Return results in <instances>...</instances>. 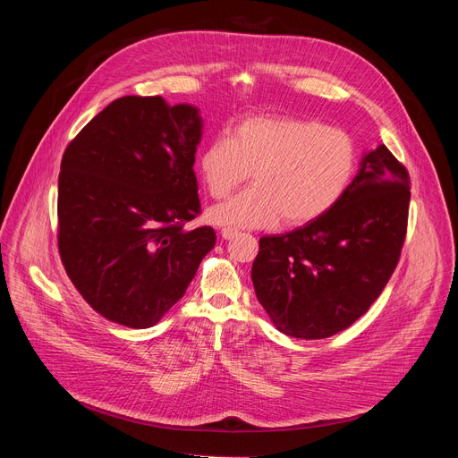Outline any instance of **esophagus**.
Returning <instances> with one entry per match:
<instances>
[{"instance_id":"34e87169","label":"esophagus","mask_w":458,"mask_h":458,"mask_svg":"<svg viewBox=\"0 0 458 458\" xmlns=\"http://www.w3.org/2000/svg\"><path fill=\"white\" fill-rule=\"evenodd\" d=\"M237 235H239V230H235V228H223L221 230V237L226 239V241H230V239H233Z\"/></svg>"}]
</instances>
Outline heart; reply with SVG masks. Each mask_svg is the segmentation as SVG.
<instances>
[{
	"mask_svg": "<svg viewBox=\"0 0 458 458\" xmlns=\"http://www.w3.org/2000/svg\"><path fill=\"white\" fill-rule=\"evenodd\" d=\"M357 166L352 136L320 121L259 115L217 136L199 159L210 198L223 199L251 174L253 186L214 207L208 219L228 228L302 226L328 214Z\"/></svg>",
	"mask_w": 458,
	"mask_h": 458,
	"instance_id": "obj_1",
	"label": "heart"
}]
</instances>
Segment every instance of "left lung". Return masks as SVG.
<instances>
[{
  "label": "left lung",
  "instance_id": "8db88e82",
  "mask_svg": "<svg viewBox=\"0 0 458 458\" xmlns=\"http://www.w3.org/2000/svg\"><path fill=\"white\" fill-rule=\"evenodd\" d=\"M410 195L408 170L378 145L328 214L259 239L251 281L279 332L326 339L369 310L399 263Z\"/></svg>",
  "mask_w": 458,
  "mask_h": 458
}]
</instances>
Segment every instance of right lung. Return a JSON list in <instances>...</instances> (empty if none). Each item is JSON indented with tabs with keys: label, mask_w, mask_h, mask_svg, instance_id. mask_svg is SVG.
Here are the masks:
<instances>
[{
	"label": "right lung",
	"mask_w": 458,
	"mask_h": 458,
	"mask_svg": "<svg viewBox=\"0 0 458 458\" xmlns=\"http://www.w3.org/2000/svg\"><path fill=\"white\" fill-rule=\"evenodd\" d=\"M191 105L124 96L71 141L57 182V244L67 276L105 318L150 328L184 295L216 244L201 212Z\"/></svg>",
	"instance_id": "obj_1"
}]
</instances>
